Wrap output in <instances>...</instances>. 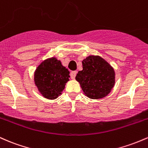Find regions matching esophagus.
Here are the masks:
<instances>
[{"mask_svg": "<svg viewBox=\"0 0 148 148\" xmlns=\"http://www.w3.org/2000/svg\"><path fill=\"white\" fill-rule=\"evenodd\" d=\"M76 75H77V71H72V72H71V74H70V75H71V79H75Z\"/></svg>", "mask_w": 148, "mask_h": 148, "instance_id": "esophagus-1", "label": "esophagus"}]
</instances>
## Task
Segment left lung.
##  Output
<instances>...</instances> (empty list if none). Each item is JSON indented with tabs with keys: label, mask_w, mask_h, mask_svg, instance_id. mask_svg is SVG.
Returning a JSON list of instances; mask_svg holds the SVG:
<instances>
[{
	"label": "left lung",
	"mask_w": 148,
	"mask_h": 148,
	"mask_svg": "<svg viewBox=\"0 0 148 148\" xmlns=\"http://www.w3.org/2000/svg\"><path fill=\"white\" fill-rule=\"evenodd\" d=\"M83 70L75 79L86 96L92 99L103 98L114 84V72L110 64L99 56H89L82 61Z\"/></svg>",
	"instance_id": "8db88e82"
}]
</instances>
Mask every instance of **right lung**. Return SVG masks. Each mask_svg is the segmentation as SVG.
I'll return each mask as SVG.
<instances>
[{"instance_id": "right-lung-1", "label": "right lung", "mask_w": 148, "mask_h": 148, "mask_svg": "<svg viewBox=\"0 0 148 148\" xmlns=\"http://www.w3.org/2000/svg\"><path fill=\"white\" fill-rule=\"evenodd\" d=\"M69 71L60 61L51 58L44 61L35 72V84L45 98L55 99L69 81Z\"/></svg>"}]
</instances>
